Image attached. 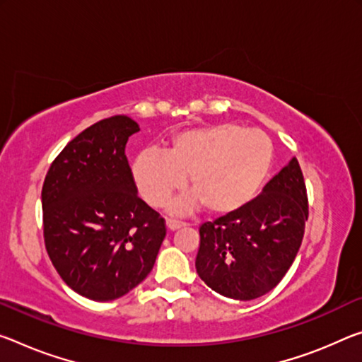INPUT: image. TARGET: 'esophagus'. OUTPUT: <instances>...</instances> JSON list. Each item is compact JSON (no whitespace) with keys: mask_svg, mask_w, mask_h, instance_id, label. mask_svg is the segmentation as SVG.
Returning a JSON list of instances; mask_svg holds the SVG:
<instances>
[{"mask_svg":"<svg viewBox=\"0 0 362 362\" xmlns=\"http://www.w3.org/2000/svg\"><path fill=\"white\" fill-rule=\"evenodd\" d=\"M165 226H168V228L169 230H179V228H182V227H185L187 223H183V222H179V221H174V219H168V222H165Z\"/></svg>","mask_w":362,"mask_h":362,"instance_id":"obj_1","label":"esophagus"}]
</instances>
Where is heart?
Segmentation results:
<instances>
[{
  "label": "heart",
  "mask_w": 362,
  "mask_h": 362,
  "mask_svg": "<svg viewBox=\"0 0 362 362\" xmlns=\"http://www.w3.org/2000/svg\"><path fill=\"white\" fill-rule=\"evenodd\" d=\"M272 164L274 145L266 134L222 122L180 132L164 154L140 153L132 174L140 197L153 208L168 204L188 177L193 194L177 202L172 211L185 212L199 203L212 214H227L256 197Z\"/></svg>",
  "instance_id": "obj_1"
}]
</instances>
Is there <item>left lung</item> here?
Returning <instances> with one entry per match:
<instances>
[{
	"label": "left lung",
	"instance_id": "left-lung-1",
	"mask_svg": "<svg viewBox=\"0 0 362 362\" xmlns=\"http://www.w3.org/2000/svg\"><path fill=\"white\" fill-rule=\"evenodd\" d=\"M308 194L293 158L259 197L199 227L197 272L217 293L250 301L277 286L300 250Z\"/></svg>",
	"mask_w": 362,
	"mask_h": 362
}]
</instances>
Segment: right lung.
I'll list each match as a JSON object with an SVG mask.
<instances>
[{"mask_svg": "<svg viewBox=\"0 0 362 362\" xmlns=\"http://www.w3.org/2000/svg\"><path fill=\"white\" fill-rule=\"evenodd\" d=\"M127 116L90 125L53 160L42 188L43 237L61 279L93 301L129 293L151 272L165 222L139 197L125 156Z\"/></svg>", "mask_w": 362, "mask_h": 362, "instance_id": "right-lung-1", "label": "right lung"}]
</instances>
